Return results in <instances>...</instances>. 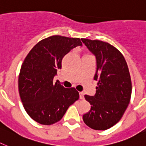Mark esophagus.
<instances>
[{
    "mask_svg": "<svg viewBox=\"0 0 146 146\" xmlns=\"http://www.w3.org/2000/svg\"><path fill=\"white\" fill-rule=\"evenodd\" d=\"M79 98L80 99H84V93L83 92H79Z\"/></svg>",
    "mask_w": 146,
    "mask_h": 146,
    "instance_id": "obj_1",
    "label": "esophagus"
}]
</instances>
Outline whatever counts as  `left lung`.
Here are the masks:
<instances>
[{"label": "left lung", "instance_id": "1", "mask_svg": "<svg viewBox=\"0 0 146 146\" xmlns=\"http://www.w3.org/2000/svg\"><path fill=\"white\" fill-rule=\"evenodd\" d=\"M96 58L95 96L85 95L90 110L83 115L84 122L95 130H106L121 119L130 102L131 82L125 58L116 48L100 40L82 39Z\"/></svg>", "mask_w": 146, "mask_h": 146}]
</instances>
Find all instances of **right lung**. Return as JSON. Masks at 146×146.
Segmentation results:
<instances>
[{
	"label": "right lung",
	"mask_w": 146,
	"mask_h": 146,
	"mask_svg": "<svg viewBox=\"0 0 146 146\" xmlns=\"http://www.w3.org/2000/svg\"><path fill=\"white\" fill-rule=\"evenodd\" d=\"M76 46H82L79 38L49 36L35 45L24 60L18 78L19 94L25 110L36 122H58L78 99L75 88L53 83L64 56Z\"/></svg>",
	"instance_id": "1"
}]
</instances>
